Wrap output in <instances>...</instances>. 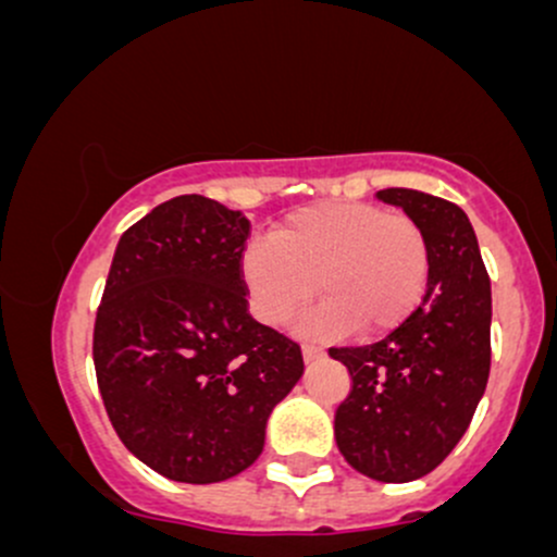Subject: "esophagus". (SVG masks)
I'll use <instances>...</instances> for the list:
<instances>
[{
    "instance_id": "esophagus-1",
    "label": "esophagus",
    "mask_w": 557,
    "mask_h": 557,
    "mask_svg": "<svg viewBox=\"0 0 557 557\" xmlns=\"http://www.w3.org/2000/svg\"><path fill=\"white\" fill-rule=\"evenodd\" d=\"M300 354H304V361H306V363L322 359V350H319L317 345H304V348H300Z\"/></svg>"
}]
</instances>
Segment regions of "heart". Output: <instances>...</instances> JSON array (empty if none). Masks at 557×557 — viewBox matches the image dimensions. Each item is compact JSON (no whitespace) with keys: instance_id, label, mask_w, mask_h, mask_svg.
I'll return each instance as SVG.
<instances>
[{"instance_id":"1","label":"heart","mask_w":557,"mask_h":557,"mask_svg":"<svg viewBox=\"0 0 557 557\" xmlns=\"http://www.w3.org/2000/svg\"><path fill=\"white\" fill-rule=\"evenodd\" d=\"M251 311L280 327L314 293L304 330L385 335L406 322L430 283V246L408 214L372 203L332 201L285 216L272 238H251L240 253Z\"/></svg>"}]
</instances>
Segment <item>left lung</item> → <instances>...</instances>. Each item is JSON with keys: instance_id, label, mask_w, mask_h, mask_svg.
<instances>
[{"instance_id": "1", "label": "left lung", "mask_w": 557, "mask_h": 557, "mask_svg": "<svg viewBox=\"0 0 557 557\" xmlns=\"http://www.w3.org/2000/svg\"><path fill=\"white\" fill-rule=\"evenodd\" d=\"M430 246L424 300L385 341L330 348L350 374L335 443L376 482H413L445 461L469 430L490 376V277L461 207L411 188L376 190Z\"/></svg>"}]
</instances>
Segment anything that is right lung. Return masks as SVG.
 Segmentation results:
<instances>
[{"label": "right lung", "instance_id": "1", "mask_svg": "<svg viewBox=\"0 0 557 557\" xmlns=\"http://www.w3.org/2000/svg\"><path fill=\"white\" fill-rule=\"evenodd\" d=\"M248 227L190 194L159 203L114 248L94 324L96 382L123 445L172 482L248 469L304 374L298 343L248 314Z\"/></svg>", "mask_w": 557, "mask_h": 557}]
</instances>
